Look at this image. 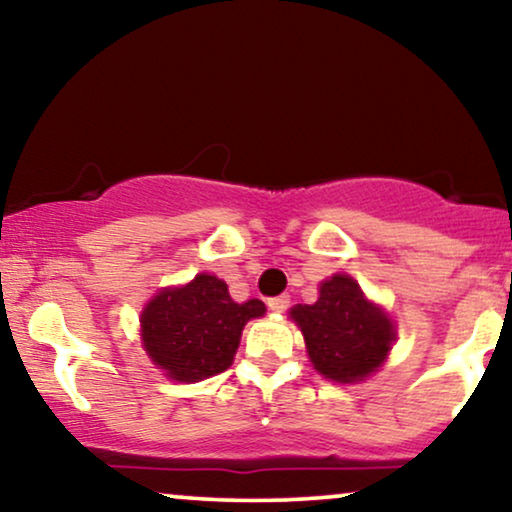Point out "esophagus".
Returning a JSON list of instances; mask_svg holds the SVG:
<instances>
[{"label":"esophagus","mask_w":512,"mask_h":512,"mask_svg":"<svg viewBox=\"0 0 512 512\" xmlns=\"http://www.w3.org/2000/svg\"><path fill=\"white\" fill-rule=\"evenodd\" d=\"M289 305H291V298L286 296V293H282V296H275V298L268 300V307H270L272 312H277V314H282V312L289 310Z\"/></svg>","instance_id":"34e87169"}]
</instances>
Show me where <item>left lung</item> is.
<instances>
[{"label":"left lung","instance_id":"obj_1","mask_svg":"<svg viewBox=\"0 0 512 512\" xmlns=\"http://www.w3.org/2000/svg\"><path fill=\"white\" fill-rule=\"evenodd\" d=\"M291 317L305 335L314 368L335 382L363 380L380 368L396 335L387 314L368 303L347 275L321 284L317 303L293 307Z\"/></svg>","mask_w":512,"mask_h":512}]
</instances>
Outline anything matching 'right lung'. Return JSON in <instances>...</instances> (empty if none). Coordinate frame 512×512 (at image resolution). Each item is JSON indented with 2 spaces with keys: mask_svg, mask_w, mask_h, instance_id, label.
I'll return each mask as SVG.
<instances>
[{
  "mask_svg": "<svg viewBox=\"0 0 512 512\" xmlns=\"http://www.w3.org/2000/svg\"><path fill=\"white\" fill-rule=\"evenodd\" d=\"M263 312L258 298L235 303L226 282L198 275L181 289L160 291L146 305L144 347L172 380H205L230 368L244 324Z\"/></svg>",
  "mask_w": 512,
  "mask_h": 512,
  "instance_id": "right-lung-1",
  "label": "right lung"
}]
</instances>
